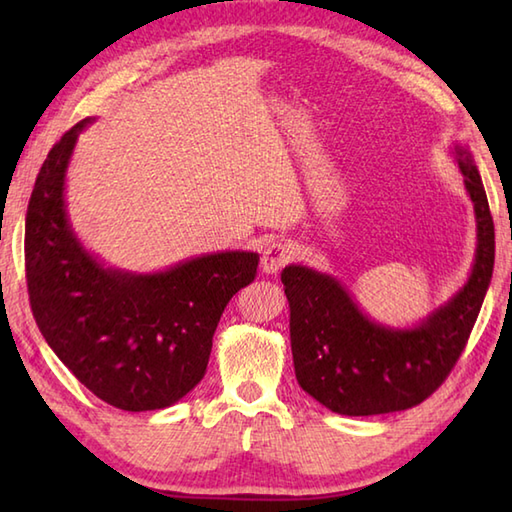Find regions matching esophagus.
Returning a JSON list of instances; mask_svg holds the SVG:
<instances>
[{"instance_id": "1", "label": "esophagus", "mask_w": 512, "mask_h": 512, "mask_svg": "<svg viewBox=\"0 0 512 512\" xmlns=\"http://www.w3.org/2000/svg\"><path fill=\"white\" fill-rule=\"evenodd\" d=\"M295 259V248L288 242H270L262 253V270L266 275H277L281 268Z\"/></svg>"}]
</instances>
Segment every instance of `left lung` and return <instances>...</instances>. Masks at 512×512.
<instances>
[{
	"label": "left lung",
	"instance_id": "obj_1",
	"mask_svg": "<svg viewBox=\"0 0 512 512\" xmlns=\"http://www.w3.org/2000/svg\"><path fill=\"white\" fill-rule=\"evenodd\" d=\"M477 220L471 277L458 295L411 330L374 323L339 281L306 266L281 273L290 303V345L303 391L341 416H376L420 405L458 363L495 264V226L471 151L455 145Z\"/></svg>",
	"mask_w": 512,
	"mask_h": 512
}]
</instances>
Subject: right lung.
<instances>
[{
	"label": "right lung",
	"instance_id": "1",
	"mask_svg": "<svg viewBox=\"0 0 512 512\" xmlns=\"http://www.w3.org/2000/svg\"><path fill=\"white\" fill-rule=\"evenodd\" d=\"M43 160L26 213V279L35 321L96 398L125 411L165 409L200 383L226 303L255 281L259 255H202L154 275L105 268L65 213V169L81 129Z\"/></svg>",
	"mask_w": 512,
	"mask_h": 512
}]
</instances>
